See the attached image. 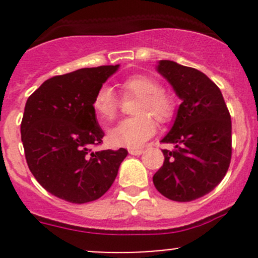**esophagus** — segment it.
Here are the masks:
<instances>
[{
    "label": "esophagus",
    "mask_w": 258,
    "mask_h": 258,
    "mask_svg": "<svg viewBox=\"0 0 258 258\" xmlns=\"http://www.w3.org/2000/svg\"><path fill=\"white\" fill-rule=\"evenodd\" d=\"M128 152H130V155L140 156L145 152V150L144 148H131V150H128Z\"/></svg>",
    "instance_id": "obj_1"
}]
</instances>
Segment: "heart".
<instances>
[{
    "mask_svg": "<svg viewBox=\"0 0 258 258\" xmlns=\"http://www.w3.org/2000/svg\"><path fill=\"white\" fill-rule=\"evenodd\" d=\"M126 97H137L134 106L135 116L123 119L110 130L108 139L114 146L128 148L141 147L155 134L156 121L166 123L176 112V100L171 93L161 88L160 82L147 75H131L119 82ZM118 100L110 87L102 86L95 93L92 108L103 122L112 121L118 112Z\"/></svg>",
    "mask_w": 258,
    "mask_h": 258,
    "instance_id": "1",
    "label": "heart"
}]
</instances>
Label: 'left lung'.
<instances>
[{"label":"left lung","mask_w":258,"mask_h":258,"mask_svg":"<svg viewBox=\"0 0 258 258\" xmlns=\"http://www.w3.org/2000/svg\"><path fill=\"white\" fill-rule=\"evenodd\" d=\"M158 74L182 100L173 126L162 139L163 166L153 184L168 200L188 202L212 191L225 177L232 155V124L220 88L201 71L162 59Z\"/></svg>","instance_id":"1"}]
</instances>
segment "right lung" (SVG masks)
Segmentation results:
<instances>
[{
	"label": "right lung",
	"instance_id": "right-lung-1",
	"mask_svg": "<svg viewBox=\"0 0 258 258\" xmlns=\"http://www.w3.org/2000/svg\"><path fill=\"white\" fill-rule=\"evenodd\" d=\"M116 66L81 69L54 76L28 97L21 122L26 161L38 183L72 204L95 201L112 186L127 150L93 152L102 128L92 108L95 93Z\"/></svg>",
	"mask_w": 258,
	"mask_h": 258
}]
</instances>
